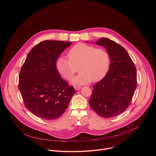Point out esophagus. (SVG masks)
I'll return each mask as SVG.
<instances>
[{"instance_id": "1", "label": "esophagus", "mask_w": 156, "mask_h": 156, "mask_svg": "<svg viewBox=\"0 0 156 156\" xmlns=\"http://www.w3.org/2000/svg\"><path fill=\"white\" fill-rule=\"evenodd\" d=\"M74 87H75V90L76 91H78V90H80V89H81L80 86H75Z\"/></svg>"}]
</instances>
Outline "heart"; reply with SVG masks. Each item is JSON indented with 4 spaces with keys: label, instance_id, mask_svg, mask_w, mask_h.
<instances>
[{
    "label": "heart",
    "instance_id": "1",
    "mask_svg": "<svg viewBox=\"0 0 156 156\" xmlns=\"http://www.w3.org/2000/svg\"><path fill=\"white\" fill-rule=\"evenodd\" d=\"M69 59L59 57L55 63L58 73L70 80L76 67L80 73L72 80L75 85L84 84L100 80L106 73L109 65V56L104 49L84 43H78L68 52Z\"/></svg>",
    "mask_w": 156,
    "mask_h": 156
}]
</instances>
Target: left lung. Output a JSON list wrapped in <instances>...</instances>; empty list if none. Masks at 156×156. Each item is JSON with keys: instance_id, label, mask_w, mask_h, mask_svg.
<instances>
[{"instance_id": "left-lung-1", "label": "left lung", "mask_w": 156, "mask_h": 156, "mask_svg": "<svg viewBox=\"0 0 156 156\" xmlns=\"http://www.w3.org/2000/svg\"><path fill=\"white\" fill-rule=\"evenodd\" d=\"M95 44L107 50L110 65L106 75L93 86L89 103L99 116L114 117L130 104L136 88V69L126 51L117 42L102 37Z\"/></svg>"}]
</instances>
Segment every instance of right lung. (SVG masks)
I'll return each instance as SVG.
<instances>
[{"label":"right lung","instance_id":"1","mask_svg":"<svg viewBox=\"0 0 156 156\" xmlns=\"http://www.w3.org/2000/svg\"><path fill=\"white\" fill-rule=\"evenodd\" d=\"M72 42L44 41L28 53L19 75V90L25 107L45 120L60 117L75 93L61 77L55 63Z\"/></svg>","mask_w":156,"mask_h":156}]
</instances>
